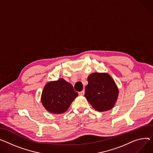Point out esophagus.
Listing matches in <instances>:
<instances>
[{
	"label": "esophagus",
	"mask_w": 153,
	"mask_h": 153,
	"mask_svg": "<svg viewBox=\"0 0 153 153\" xmlns=\"http://www.w3.org/2000/svg\"><path fill=\"white\" fill-rule=\"evenodd\" d=\"M84 94H85V91H84V90H82V91H80V92H79V95H81V96L84 95Z\"/></svg>",
	"instance_id": "esophagus-1"
}]
</instances>
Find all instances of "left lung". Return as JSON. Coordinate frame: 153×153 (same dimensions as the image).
<instances>
[{"mask_svg":"<svg viewBox=\"0 0 153 153\" xmlns=\"http://www.w3.org/2000/svg\"><path fill=\"white\" fill-rule=\"evenodd\" d=\"M85 97L99 112L113 108L118 98L119 89L114 79L106 73H94L87 78Z\"/></svg>","mask_w":153,"mask_h":153,"instance_id":"left-lung-1","label":"left lung"}]
</instances>
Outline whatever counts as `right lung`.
I'll list each match as a JSON object with an SVG mask.
<instances>
[{
  "label": "right lung",
  "instance_id": "obj_1",
  "mask_svg": "<svg viewBox=\"0 0 153 153\" xmlns=\"http://www.w3.org/2000/svg\"><path fill=\"white\" fill-rule=\"evenodd\" d=\"M73 85L64 79L50 81L44 87L41 95L43 106L49 113L63 114L77 97Z\"/></svg>",
  "mask_w": 153,
  "mask_h": 153
}]
</instances>
